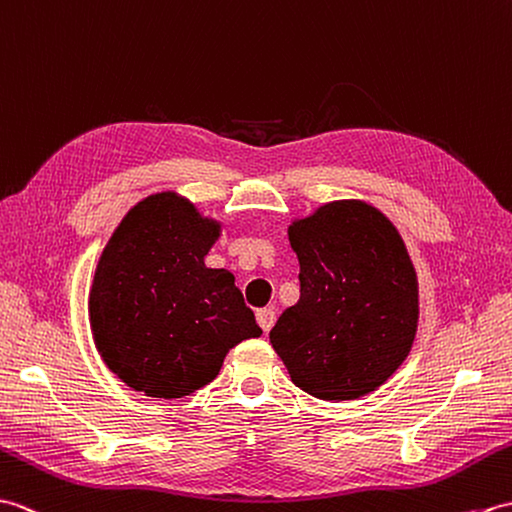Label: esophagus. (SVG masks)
Instances as JSON below:
<instances>
[{
  "label": "esophagus",
  "instance_id": "34e87169",
  "mask_svg": "<svg viewBox=\"0 0 512 512\" xmlns=\"http://www.w3.org/2000/svg\"><path fill=\"white\" fill-rule=\"evenodd\" d=\"M256 322L265 333H269L271 326H274V322H276V311L274 309H260L256 313Z\"/></svg>",
  "mask_w": 512,
  "mask_h": 512
}]
</instances>
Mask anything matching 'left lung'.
I'll use <instances>...</instances> for the list:
<instances>
[{"instance_id": "8db88e82", "label": "left lung", "mask_w": 512, "mask_h": 512, "mask_svg": "<svg viewBox=\"0 0 512 512\" xmlns=\"http://www.w3.org/2000/svg\"><path fill=\"white\" fill-rule=\"evenodd\" d=\"M300 300L269 339L300 390L324 401L361 399L410 355L418 280L394 223L359 199L331 201L289 225Z\"/></svg>"}]
</instances>
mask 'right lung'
Masks as SVG:
<instances>
[{
	"instance_id": "right-lung-1",
	"label": "right lung",
	"mask_w": 512,
	"mask_h": 512,
	"mask_svg": "<svg viewBox=\"0 0 512 512\" xmlns=\"http://www.w3.org/2000/svg\"><path fill=\"white\" fill-rule=\"evenodd\" d=\"M219 236V221L166 190L135 203L102 249L89 324L131 390L181 399L217 377L230 348L263 335L230 271L206 267Z\"/></svg>"
}]
</instances>
